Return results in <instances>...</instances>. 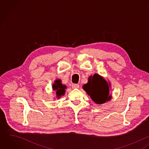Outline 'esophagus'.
Instances as JSON below:
<instances>
[{
	"label": "esophagus",
	"instance_id": "34e87169",
	"mask_svg": "<svg viewBox=\"0 0 149 149\" xmlns=\"http://www.w3.org/2000/svg\"><path fill=\"white\" fill-rule=\"evenodd\" d=\"M72 88L73 89H78L79 88V85L78 84H72Z\"/></svg>",
	"mask_w": 149,
	"mask_h": 149
}]
</instances>
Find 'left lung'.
Here are the masks:
<instances>
[{
	"label": "left lung",
	"instance_id": "1",
	"mask_svg": "<svg viewBox=\"0 0 149 149\" xmlns=\"http://www.w3.org/2000/svg\"><path fill=\"white\" fill-rule=\"evenodd\" d=\"M111 83L98 74L89 76L88 83L83 85L84 90L97 104H102L111 100Z\"/></svg>",
	"mask_w": 149,
	"mask_h": 149
}]
</instances>
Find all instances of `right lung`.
<instances>
[{"mask_svg":"<svg viewBox=\"0 0 149 149\" xmlns=\"http://www.w3.org/2000/svg\"><path fill=\"white\" fill-rule=\"evenodd\" d=\"M66 88V85H63L61 80L60 79H56L52 84V90L55 91L57 98H59L60 97L64 95Z\"/></svg>","mask_w":149,"mask_h":149,"instance_id":"right-lung-1","label":"right lung"}]
</instances>
